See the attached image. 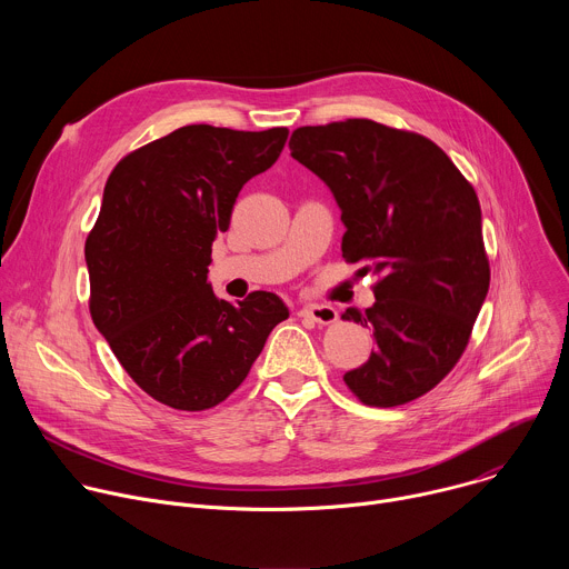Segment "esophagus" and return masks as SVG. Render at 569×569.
Listing matches in <instances>:
<instances>
[{
	"label": "esophagus",
	"instance_id": "esophagus-1",
	"mask_svg": "<svg viewBox=\"0 0 569 569\" xmlns=\"http://www.w3.org/2000/svg\"><path fill=\"white\" fill-rule=\"evenodd\" d=\"M299 315L317 323H333L338 319V310L333 306H323V303H308L299 310Z\"/></svg>",
	"mask_w": 569,
	"mask_h": 569
}]
</instances>
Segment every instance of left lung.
<instances>
[{"instance_id": "obj_1", "label": "left lung", "mask_w": 569, "mask_h": 569, "mask_svg": "<svg viewBox=\"0 0 569 569\" xmlns=\"http://www.w3.org/2000/svg\"><path fill=\"white\" fill-rule=\"evenodd\" d=\"M288 146L342 211L345 261L378 274L373 306L342 312L376 340L345 382L376 408L423 396L461 358L489 292L475 189L430 139L369 119L303 126Z\"/></svg>"}]
</instances>
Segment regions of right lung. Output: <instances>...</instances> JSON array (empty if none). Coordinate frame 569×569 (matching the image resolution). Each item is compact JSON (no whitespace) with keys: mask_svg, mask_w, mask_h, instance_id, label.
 I'll return each instance as SVG.
<instances>
[{"mask_svg":"<svg viewBox=\"0 0 569 569\" xmlns=\"http://www.w3.org/2000/svg\"><path fill=\"white\" fill-rule=\"evenodd\" d=\"M288 128L184 126L126 154L86 240L90 312L128 376L154 400L200 412L248 378L288 306L238 303L207 281L211 242L248 180L279 159Z\"/></svg>","mask_w":569,"mask_h":569,"instance_id":"right-lung-1","label":"right lung"}]
</instances>
